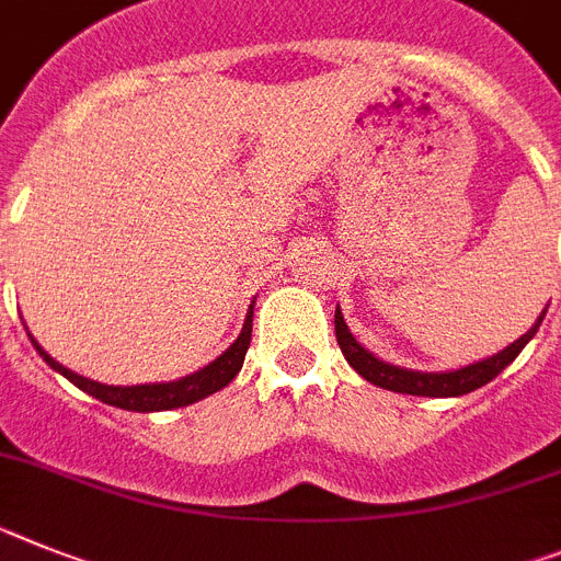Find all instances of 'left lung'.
Returning a JSON list of instances; mask_svg holds the SVG:
<instances>
[{"instance_id": "obj_1", "label": "left lung", "mask_w": 561, "mask_h": 561, "mask_svg": "<svg viewBox=\"0 0 561 561\" xmlns=\"http://www.w3.org/2000/svg\"><path fill=\"white\" fill-rule=\"evenodd\" d=\"M548 312V306L542 309V314L536 318L534 327L522 334L519 340H514L511 346H505L502 352H496L494 357H485V360H477L471 366H462L457 371H414V368L391 366V363L380 360L371 352L354 340V334L348 332L346 320L340 306L334 309V334H337V346L343 352V357L348 360V366L363 377V380L375 382L377 389H389L397 394H414V397H462L468 391L480 389L485 382L494 380L502 368L511 366V363L519 357V352L528 346V340L534 337L536 329L542 327V318Z\"/></svg>"}]
</instances>
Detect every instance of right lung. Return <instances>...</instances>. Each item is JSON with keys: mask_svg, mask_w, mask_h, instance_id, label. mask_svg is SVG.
<instances>
[{"mask_svg": "<svg viewBox=\"0 0 561 561\" xmlns=\"http://www.w3.org/2000/svg\"><path fill=\"white\" fill-rule=\"evenodd\" d=\"M27 337H31V334H27ZM249 340H252V306H249V314L247 320H243L241 334H238V340H234L221 357H215L209 366H204L201 371H195V375L181 377V380L144 382V386H104V382L88 380V377L76 375V371H70V368H65L61 363L53 360L50 354H47L33 337L31 343L36 346V352L42 354V360H45L53 371L65 375L73 386H79L81 391H88L90 397L102 400V403L116 405V409L124 411H170L181 409V405L198 403L204 397L215 394V391H221L224 386H229L232 377L241 371Z\"/></svg>", "mask_w": 561, "mask_h": 561, "instance_id": "add662e5", "label": "right lung"}]
</instances>
